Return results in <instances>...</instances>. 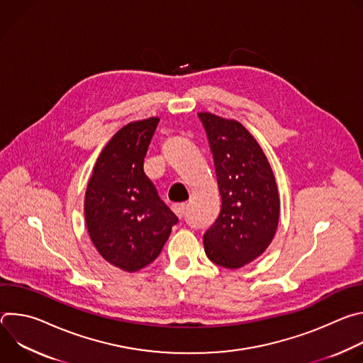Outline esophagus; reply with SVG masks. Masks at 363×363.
Wrapping results in <instances>:
<instances>
[{
  "label": "esophagus",
  "mask_w": 363,
  "mask_h": 363,
  "mask_svg": "<svg viewBox=\"0 0 363 363\" xmlns=\"http://www.w3.org/2000/svg\"><path fill=\"white\" fill-rule=\"evenodd\" d=\"M172 210H174V213H175L179 218H182V217H185V214H186L188 206H186V203H175V205H172Z\"/></svg>",
  "instance_id": "esophagus-1"
}]
</instances>
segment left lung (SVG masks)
Masks as SVG:
<instances>
[{
  "label": "left lung",
  "mask_w": 363,
  "mask_h": 363,
  "mask_svg": "<svg viewBox=\"0 0 363 363\" xmlns=\"http://www.w3.org/2000/svg\"><path fill=\"white\" fill-rule=\"evenodd\" d=\"M208 138L221 195V211L203 234L205 254L217 266L240 269L270 245L280 201L260 145L237 121L198 113Z\"/></svg>",
  "instance_id": "left-lung-1"
}]
</instances>
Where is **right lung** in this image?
I'll return each mask as SVG.
<instances>
[{"label":"right lung","mask_w":363,"mask_h":363,"mask_svg":"<svg viewBox=\"0 0 363 363\" xmlns=\"http://www.w3.org/2000/svg\"><path fill=\"white\" fill-rule=\"evenodd\" d=\"M160 118L123 126L101 150L87 184L89 235L111 264L138 272L162 251L178 217L145 175L143 161Z\"/></svg>","instance_id":"1"}]
</instances>
